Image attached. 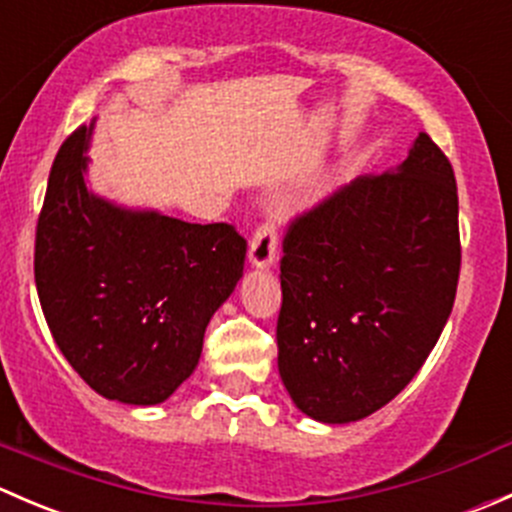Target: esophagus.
Here are the masks:
<instances>
[{
	"instance_id": "obj_1",
	"label": "esophagus",
	"mask_w": 512,
	"mask_h": 512,
	"mask_svg": "<svg viewBox=\"0 0 512 512\" xmlns=\"http://www.w3.org/2000/svg\"><path fill=\"white\" fill-rule=\"evenodd\" d=\"M250 265L255 270H267V267L275 265L277 260V235H275V225L265 223L255 230L250 240Z\"/></svg>"
}]
</instances>
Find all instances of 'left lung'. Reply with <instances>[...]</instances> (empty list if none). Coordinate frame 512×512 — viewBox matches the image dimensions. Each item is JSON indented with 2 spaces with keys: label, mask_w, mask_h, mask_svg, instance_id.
<instances>
[{
  "label": "left lung",
  "mask_w": 512,
  "mask_h": 512,
  "mask_svg": "<svg viewBox=\"0 0 512 512\" xmlns=\"http://www.w3.org/2000/svg\"><path fill=\"white\" fill-rule=\"evenodd\" d=\"M282 250V384L314 421L371 416L414 379L451 317L461 272L451 163L418 133L404 163L294 220Z\"/></svg>",
  "instance_id": "left-lung-1"
}]
</instances>
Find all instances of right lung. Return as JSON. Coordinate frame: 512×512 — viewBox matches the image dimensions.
<instances>
[{
    "mask_svg": "<svg viewBox=\"0 0 512 512\" xmlns=\"http://www.w3.org/2000/svg\"><path fill=\"white\" fill-rule=\"evenodd\" d=\"M94 123L56 153L36 225L34 280L56 347L111 401L163 404L198 366L205 327L242 277L247 242L89 188Z\"/></svg>",
    "mask_w": 512,
    "mask_h": 512,
    "instance_id": "add662e5",
    "label": "right lung"
}]
</instances>
